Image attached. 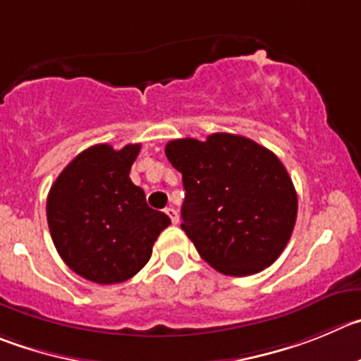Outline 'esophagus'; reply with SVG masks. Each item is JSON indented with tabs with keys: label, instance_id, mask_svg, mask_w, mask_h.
Here are the masks:
<instances>
[{
	"label": "esophagus",
	"instance_id": "1",
	"mask_svg": "<svg viewBox=\"0 0 361 361\" xmlns=\"http://www.w3.org/2000/svg\"><path fill=\"white\" fill-rule=\"evenodd\" d=\"M165 214L169 215L171 221H173V224H178V222H180V215H178V212L174 210V208H167V210H165Z\"/></svg>",
	"mask_w": 361,
	"mask_h": 361
}]
</instances>
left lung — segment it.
Returning <instances> with one entry per match:
<instances>
[{
	"label": "left lung",
	"mask_w": 361,
	"mask_h": 361,
	"mask_svg": "<svg viewBox=\"0 0 361 361\" xmlns=\"http://www.w3.org/2000/svg\"><path fill=\"white\" fill-rule=\"evenodd\" d=\"M165 157L183 178L181 230L204 262L228 276L274 264L290 240L298 194L285 165L247 137L171 140Z\"/></svg>",
	"instance_id": "left-lung-1"
}]
</instances>
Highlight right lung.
Listing matches in <instances>:
<instances>
[{
  "label": "right lung",
  "instance_id": "right-lung-1",
  "mask_svg": "<svg viewBox=\"0 0 361 361\" xmlns=\"http://www.w3.org/2000/svg\"><path fill=\"white\" fill-rule=\"evenodd\" d=\"M140 144L116 151L96 144L82 151L51 185L48 226L67 267L89 281L114 285L133 278L149 262L158 235L171 224L147 207L130 180Z\"/></svg>",
  "mask_w": 361,
  "mask_h": 361
}]
</instances>
